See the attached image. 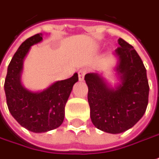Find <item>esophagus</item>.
<instances>
[{"label":"esophagus","instance_id":"esophagus-1","mask_svg":"<svg viewBox=\"0 0 159 159\" xmlns=\"http://www.w3.org/2000/svg\"><path fill=\"white\" fill-rule=\"evenodd\" d=\"M85 74H86V70H80L79 72H78V78H79V81L81 82H83V80H84V76H85Z\"/></svg>","mask_w":159,"mask_h":159}]
</instances>
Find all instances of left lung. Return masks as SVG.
<instances>
[{"label": "left lung", "instance_id": "1", "mask_svg": "<svg viewBox=\"0 0 159 159\" xmlns=\"http://www.w3.org/2000/svg\"><path fill=\"white\" fill-rule=\"evenodd\" d=\"M120 47L116 71L120 83L110 87L98 73L85 75L90 107V118L94 126L108 134H120L137 123L148 105L149 84L146 70L140 57L132 45L119 39Z\"/></svg>", "mask_w": 159, "mask_h": 159}]
</instances>
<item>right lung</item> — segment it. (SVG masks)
Instances as JSON below:
<instances>
[{
	"label": "right lung",
	"mask_w": 159,
	"mask_h": 159,
	"mask_svg": "<svg viewBox=\"0 0 159 159\" xmlns=\"http://www.w3.org/2000/svg\"><path fill=\"white\" fill-rule=\"evenodd\" d=\"M42 33L32 36L22 43L10 62L4 89L8 110L18 123L33 133H45L62 125L64 107L78 81L75 73L70 78L57 81L39 92L23 87L20 81L23 63L31 46L42 41Z\"/></svg>",
	"instance_id": "add662e5"
}]
</instances>
